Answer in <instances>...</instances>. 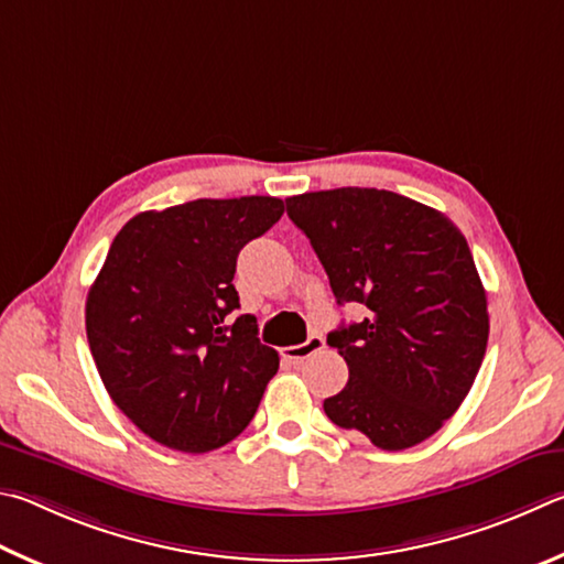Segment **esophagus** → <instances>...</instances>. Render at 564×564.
<instances>
[{
    "label": "esophagus",
    "mask_w": 564,
    "mask_h": 564,
    "mask_svg": "<svg viewBox=\"0 0 564 564\" xmlns=\"http://www.w3.org/2000/svg\"><path fill=\"white\" fill-rule=\"evenodd\" d=\"M324 349V339L317 337V334H312V337L304 341V344H294V347H284L282 349V357L292 361V364H300L304 359H310L312 354H317Z\"/></svg>",
    "instance_id": "34e87169"
}]
</instances>
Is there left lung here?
<instances>
[{
	"label": "left lung",
	"mask_w": 564,
	"mask_h": 564,
	"mask_svg": "<svg viewBox=\"0 0 564 564\" xmlns=\"http://www.w3.org/2000/svg\"><path fill=\"white\" fill-rule=\"evenodd\" d=\"M288 215L337 304L369 310L327 337L349 381L324 413L381 451L426 441L458 411L486 357L488 300L466 237L443 213L377 187L294 195Z\"/></svg>",
	"instance_id": "obj_1"
}]
</instances>
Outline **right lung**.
<instances>
[{
	"instance_id": "1",
	"label": "right lung",
	"mask_w": 564,
	"mask_h": 564,
	"mask_svg": "<svg viewBox=\"0 0 564 564\" xmlns=\"http://www.w3.org/2000/svg\"><path fill=\"white\" fill-rule=\"evenodd\" d=\"M270 195L191 200L131 217L86 297V337L108 397L161 446L207 453L252 421L280 369L240 314L237 254L280 220Z\"/></svg>"
}]
</instances>
